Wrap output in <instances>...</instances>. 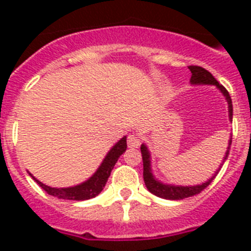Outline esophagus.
<instances>
[{
	"label": "esophagus",
	"mask_w": 251,
	"mask_h": 251,
	"mask_svg": "<svg viewBox=\"0 0 251 251\" xmlns=\"http://www.w3.org/2000/svg\"><path fill=\"white\" fill-rule=\"evenodd\" d=\"M141 137H138L135 134L133 135H129L127 137V146H129L130 149H138L139 145H141Z\"/></svg>",
	"instance_id": "esophagus-1"
}]
</instances>
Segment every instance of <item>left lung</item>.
<instances>
[{
    "mask_svg": "<svg viewBox=\"0 0 251 251\" xmlns=\"http://www.w3.org/2000/svg\"><path fill=\"white\" fill-rule=\"evenodd\" d=\"M191 72V78H190V84L193 86H216L224 99L226 100L228 104V116H229V121L232 122L233 118V105H232V99H230L228 91L219 84V82L215 79L212 74L210 72H207L206 69L201 68V66H189ZM230 145H232V138H229V143H228V149H226V156L223 159L222 164L219 167V169L214 173V176L208 178L206 182L199 183V185H189V186H182V185H172V183H164L161 182L160 179H157L152 173V168H151V152H150L149 147L143 143L141 146V152H142V159H143V179H145L146 187L149 189L150 193H152L153 195H156L159 198L163 199H169V201H179V199L189 198L195 194H199L201 191L204 190L211 182L212 179L216 177V175L220 171L222 165L224 164V161L228 159L229 155Z\"/></svg>",
    "mask_w": 251,
    "mask_h": 251,
    "instance_id": "1",
    "label": "left lung"
}]
</instances>
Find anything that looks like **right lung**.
Masks as SVG:
<instances>
[{
    "label": "right lung",
    "mask_w": 251,
    "mask_h": 251,
    "mask_svg": "<svg viewBox=\"0 0 251 251\" xmlns=\"http://www.w3.org/2000/svg\"><path fill=\"white\" fill-rule=\"evenodd\" d=\"M126 147H127V145H126V137H124L108 151V153L104 157V160L101 161V164L99 165V168L96 169L94 175L91 176L90 178H87L84 182L78 183L75 186H48V185H45V183L40 182L37 178H35L29 172L28 173L49 195H53V197H57V198L60 199H69V201H86V199L95 198L96 195L101 193V190L105 186L106 181L109 178L110 172H112L113 167L117 163L118 157L126 151Z\"/></svg>",
    "instance_id": "right-lung-1"
}]
</instances>
